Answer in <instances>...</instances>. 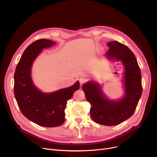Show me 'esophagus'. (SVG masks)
I'll return each mask as SVG.
<instances>
[{
	"instance_id": "obj_1",
	"label": "esophagus",
	"mask_w": 157,
	"mask_h": 157,
	"mask_svg": "<svg viewBox=\"0 0 157 157\" xmlns=\"http://www.w3.org/2000/svg\"><path fill=\"white\" fill-rule=\"evenodd\" d=\"M79 81L80 84L82 85H83V83H85V82L86 81V79L85 78H80L79 79Z\"/></svg>"
}]
</instances>
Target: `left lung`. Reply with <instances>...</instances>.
Wrapping results in <instances>:
<instances>
[{"label": "left lung", "instance_id": "8db88e82", "mask_svg": "<svg viewBox=\"0 0 157 157\" xmlns=\"http://www.w3.org/2000/svg\"><path fill=\"white\" fill-rule=\"evenodd\" d=\"M109 49L105 56L112 62H121L124 67L123 85L124 95L118 99H110L103 92L101 84L88 81L82 86L88 102L91 104L90 116L96 123L107 126L120 124L132 117L142 94L141 74L134 54L118 41L107 43Z\"/></svg>", "mask_w": 157, "mask_h": 157}]
</instances>
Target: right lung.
Listing matches in <instances>:
<instances>
[{"instance_id":"1","label":"right lung","mask_w":157,"mask_h":157,"mask_svg":"<svg viewBox=\"0 0 157 157\" xmlns=\"http://www.w3.org/2000/svg\"><path fill=\"white\" fill-rule=\"evenodd\" d=\"M56 44L48 39H39L24 51L14 72V94L18 107L27 119L38 125L55 127L64 123L67 101L79 88V82L53 92H43L33 82L32 65L43 49Z\"/></svg>"}]
</instances>
